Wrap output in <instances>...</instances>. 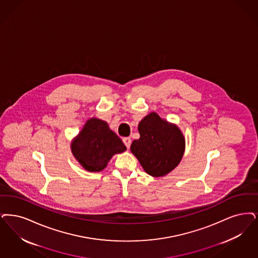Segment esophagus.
Segmentation results:
<instances>
[{"label":"esophagus","mask_w":258,"mask_h":258,"mask_svg":"<svg viewBox=\"0 0 258 258\" xmlns=\"http://www.w3.org/2000/svg\"><path fill=\"white\" fill-rule=\"evenodd\" d=\"M123 142H124V146L126 147V149H130L131 144H132V140L130 137H124L123 138Z\"/></svg>","instance_id":"34e87169"}]
</instances>
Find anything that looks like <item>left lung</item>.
I'll return each instance as SVG.
<instances>
[{
  "label": "left lung",
  "instance_id": "8db88e82",
  "mask_svg": "<svg viewBox=\"0 0 258 258\" xmlns=\"http://www.w3.org/2000/svg\"><path fill=\"white\" fill-rule=\"evenodd\" d=\"M140 138L134 140L131 151L145 172L153 176H163L180 162L185 139L180 130L155 112L147 115L138 124Z\"/></svg>",
  "mask_w": 258,
  "mask_h": 258
}]
</instances>
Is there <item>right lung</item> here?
Here are the masks:
<instances>
[{
	"instance_id": "obj_1",
	"label": "right lung",
	"mask_w": 258,
	"mask_h": 258,
	"mask_svg": "<svg viewBox=\"0 0 258 258\" xmlns=\"http://www.w3.org/2000/svg\"><path fill=\"white\" fill-rule=\"evenodd\" d=\"M73 155L89 172H101L111 157L126 150L122 140L103 120L89 119L73 140Z\"/></svg>"
}]
</instances>
